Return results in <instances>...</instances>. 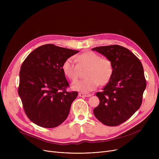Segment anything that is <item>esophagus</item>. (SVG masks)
Wrapping results in <instances>:
<instances>
[{
	"instance_id": "esophagus-1",
	"label": "esophagus",
	"mask_w": 159,
	"mask_h": 159,
	"mask_svg": "<svg viewBox=\"0 0 159 159\" xmlns=\"http://www.w3.org/2000/svg\"><path fill=\"white\" fill-rule=\"evenodd\" d=\"M79 96L80 97H89L91 96L89 93H79Z\"/></svg>"
}]
</instances>
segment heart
<instances>
[{"label": "heart", "mask_w": 159, "mask_h": 159, "mask_svg": "<svg viewBox=\"0 0 159 159\" xmlns=\"http://www.w3.org/2000/svg\"><path fill=\"white\" fill-rule=\"evenodd\" d=\"M75 63L71 58L66 59L62 66L67 77L72 81L76 80L80 70L86 68V78L75 82L72 88L82 92H89L96 89L99 84L104 85L110 81L113 73L112 61L107 57H101L93 52H87L77 56Z\"/></svg>", "instance_id": "1"}]
</instances>
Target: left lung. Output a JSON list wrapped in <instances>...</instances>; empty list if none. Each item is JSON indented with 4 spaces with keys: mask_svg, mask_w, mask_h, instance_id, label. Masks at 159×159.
<instances>
[{
    "mask_svg": "<svg viewBox=\"0 0 159 159\" xmlns=\"http://www.w3.org/2000/svg\"><path fill=\"white\" fill-rule=\"evenodd\" d=\"M92 50L110 58L113 64L111 79L102 91L96 93L100 103L93 113L106 126H119L142 104L146 87L143 64L128 49L119 45L96 47Z\"/></svg>",
    "mask_w": 159,
    "mask_h": 159,
    "instance_id": "left-lung-1",
    "label": "left lung"
}]
</instances>
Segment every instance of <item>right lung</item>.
Listing matches in <instances>:
<instances>
[{"label": "right lung", "instance_id": "right-lung-1", "mask_svg": "<svg viewBox=\"0 0 159 159\" xmlns=\"http://www.w3.org/2000/svg\"><path fill=\"white\" fill-rule=\"evenodd\" d=\"M79 51L45 44L31 52L22 64L18 93L25 113L38 126L46 128L61 124L70 113L77 91H67L70 85L62 66Z\"/></svg>", "mask_w": 159, "mask_h": 159}]
</instances>
